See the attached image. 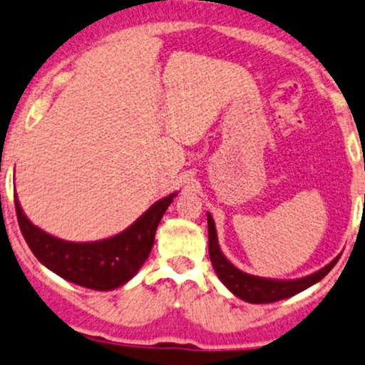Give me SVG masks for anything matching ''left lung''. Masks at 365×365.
<instances>
[{"label": "left lung", "mask_w": 365, "mask_h": 365, "mask_svg": "<svg viewBox=\"0 0 365 365\" xmlns=\"http://www.w3.org/2000/svg\"><path fill=\"white\" fill-rule=\"evenodd\" d=\"M207 237H210V259L213 263V268L227 286V289L237 298L244 299L247 303H274L279 299L291 298V296L302 293L307 287L314 286L319 280H322L331 272V268L336 265L338 258H334L329 265H326L314 274L307 275L302 279H268L258 277V275L246 274L239 270L237 267L232 265L222 253L218 244V235H216V227L213 216L207 213Z\"/></svg>", "instance_id": "1"}]
</instances>
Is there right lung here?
Here are the masks:
<instances>
[{"mask_svg":"<svg viewBox=\"0 0 365 365\" xmlns=\"http://www.w3.org/2000/svg\"><path fill=\"white\" fill-rule=\"evenodd\" d=\"M176 192L155 201L137 222L112 237L93 242H71L33 225L17 195L19 227L39 263L69 282L95 291H112L133 279L149 258L155 230Z\"/></svg>","mask_w":365,"mask_h":365,"instance_id":"1","label":"right lung"}]
</instances>
